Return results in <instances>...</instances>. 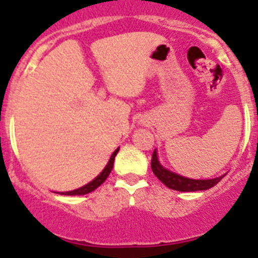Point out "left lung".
Returning <instances> with one entry per match:
<instances>
[{
	"label": "left lung",
	"mask_w": 258,
	"mask_h": 258,
	"mask_svg": "<svg viewBox=\"0 0 258 258\" xmlns=\"http://www.w3.org/2000/svg\"><path fill=\"white\" fill-rule=\"evenodd\" d=\"M151 169L154 172V174L165 184L166 187L172 188V190L182 191V192L208 190V188L213 187L214 184H217L222 179V177H218V178L213 179H191L175 174L173 172H169V170L165 169V168H163L160 165V163L157 160L156 151L152 152Z\"/></svg>",
	"instance_id": "obj_1"
}]
</instances>
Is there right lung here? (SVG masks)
Here are the masks:
<instances>
[{
    "label": "right lung",
    "mask_w": 258,
    "mask_h": 258,
    "mask_svg": "<svg viewBox=\"0 0 258 258\" xmlns=\"http://www.w3.org/2000/svg\"><path fill=\"white\" fill-rule=\"evenodd\" d=\"M118 152V149L115 150V152L112 154V156H111V159H109L108 164L106 165V168L103 169V172L101 173V174L98 175L97 178L93 179L92 182H89L88 184H85L84 187H80L77 188V190H74V191H68V192H63L64 195H85V194H89L92 192V191H94L95 188L99 187L102 183H103L104 181L107 179V177L109 175V173H111V170H112L113 168V161H115V156L117 155Z\"/></svg>",
    "instance_id": "add662e5"
}]
</instances>
